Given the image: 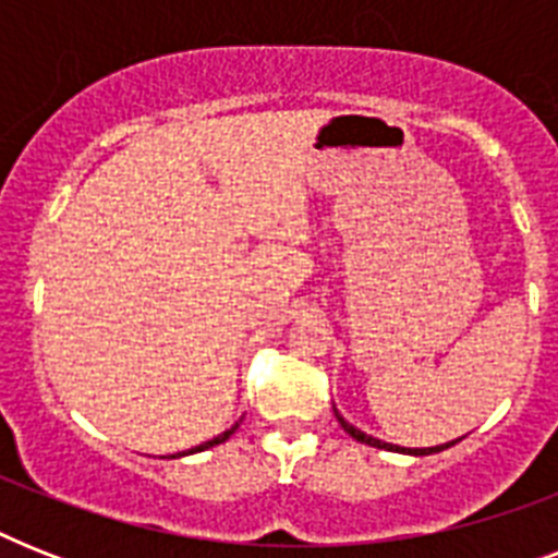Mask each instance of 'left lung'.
Masks as SVG:
<instances>
[{
  "label": "left lung",
  "instance_id": "8db88e82",
  "mask_svg": "<svg viewBox=\"0 0 558 558\" xmlns=\"http://www.w3.org/2000/svg\"><path fill=\"white\" fill-rule=\"evenodd\" d=\"M332 411H336V408H332ZM336 416H339L341 428H344V432H348L350 437H353V440H359V442H367V446H376V449H388V451H405V454H416V458H423V454H434V451H442V449H449V446H454V442H446V446H432V449H399V446H393V442H381V440H376V437H371V434L359 432L356 425H350L348 420H344V416L339 414V411H336Z\"/></svg>",
  "mask_w": 558,
  "mask_h": 558
}]
</instances>
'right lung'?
I'll use <instances>...</instances> for the list:
<instances>
[{
  "instance_id": "obj_1",
  "label": "right lung",
  "mask_w": 558,
  "mask_h": 558,
  "mask_svg": "<svg viewBox=\"0 0 558 558\" xmlns=\"http://www.w3.org/2000/svg\"><path fill=\"white\" fill-rule=\"evenodd\" d=\"M240 423H243V420H240ZM240 423H234V425H231V428H228V432H222V434H219V437H214V440L202 442V446H196V449L182 451V454H193V451H205V449H210V446H219V442H226L228 437H231V434H234L236 428H240ZM182 454H170V458H182Z\"/></svg>"
}]
</instances>
